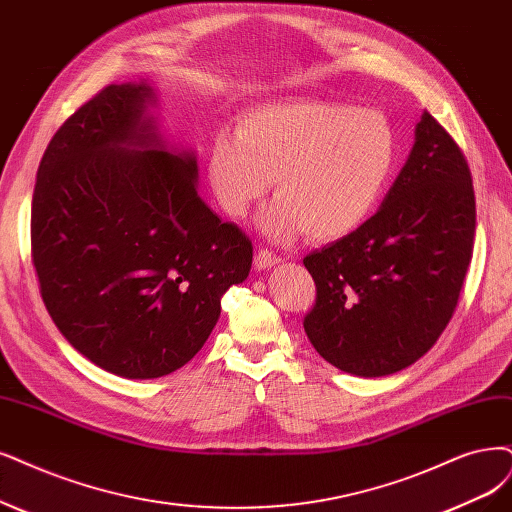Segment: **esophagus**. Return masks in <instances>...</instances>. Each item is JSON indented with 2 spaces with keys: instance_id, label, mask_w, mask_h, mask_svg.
<instances>
[{
  "instance_id": "obj_1",
  "label": "esophagus",
  "mask_w": 512,
  "mask_h": 512,
  "mask_svg": "<svg viewBox=\"0 0 512 512\" xmlns=\"http://www.w3.org/2000/svg\"><path fill=\"white\" fill-rule=\"evenodd\" d=\"M280 263V257L274 255L272 251L268 249H261L257 255H255V268L257 270H270L272 266H278Z\"/></svg>"
}]
</instances>
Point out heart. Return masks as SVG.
<instances>
[{"label":"heart","instance_id":"b5f03b06","mask_svg":"<svg viewBox=\"0 0 512 512\" xmlns=\"http://www.w3.org/2000/svg\"><path fill=\"white\" fill-rule=\"evenodd\" d=\"M399 160L386 113L327 101H293L244 111L236 137L217 135L208 179L219 206L244 217L266 194L276 200L261 225L278 238L304 230L337 240L358 230L384 198Z\"/></svg>","mask_w":512,"mask_h":512}]
</instances>
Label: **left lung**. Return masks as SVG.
Listing matches in <instances>:
<instances>
[{"label": "left lung", "mask_w": 512, "mask_h": 512, "mask_svg": "<svg viewBox=\"0 0 512 512\" xmlns=\"http://www.w3.org/2000/svg\"><path fill=\"white\" fill-rule=\"evenodd\" d=\"M475 221L462 149L424 111L380 211L304 259L316 285L304 329L316 352L361 377L390 375L418 361L458 306Z\"/></svg>", "instance_id": "8db88e82"}]
</instances>
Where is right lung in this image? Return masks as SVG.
<instances>
[{
	"instance_id": "right-lung-1",
	"label": "right lung",
	"mask_w": 512,
	"mask_h": 512,
	"mask_svg": "<svg viewBox=\"0 0 512 512\" xmlns=\"http://www.w3.org/2000/svg\"><path fill=\"white\" fill-rule=\"evenodd\" d=\"M147 82L111 84L56 130L37 168L31 259L44 306L90 363L128 380L177 371L215 329L253 244L168 151Z\"/></svg>"
}]
</instances>
